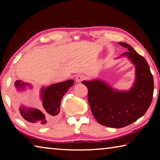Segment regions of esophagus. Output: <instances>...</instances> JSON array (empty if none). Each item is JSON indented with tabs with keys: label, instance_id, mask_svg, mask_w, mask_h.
Returning a JSON list of instances; mask_svg holds the SVG:
<instances>
[{
	"label": "esophagus",
	"instance_id": "1",
	"mask_svg": "<svg viewBox=\"0 0 160 160\" xmlns=\"http://www.w3.org/2000/svg\"><path fill=\"white\" fill-rule=\"evenodd\" d=\"M85 79V76L83 75H78V76L75 78V80H76L77 82H81L83 80Z\"/></svg>",
	"mask_w": 160,
	"mask_h": 160
}]
</instances>
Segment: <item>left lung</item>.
<instances>
[{
	"mask_svg": "<svg viewBox=\"0 0 160 160\" xmlns=\"http://www.w3.org/2000/svg\"><path fill=\"white\" fill-rule=\"evenodd\" d=\"M128 51L118 57H126L135 66V78L128 90H118L101 79L84 80L88 89V102L98 123L110 128H123L147 112L152 99L154 80L144 57L131 46L118 42Z\"/></svg>",
	"mask_w": 160,
	"mask_h": 160,
	"instance_id": "left-lung-1",
	"label": "left lung"
}]
</instances>
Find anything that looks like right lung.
Listing matches in <instances>:
<instances>
[{
    "mask_svg": "<svg viewBox=\"0 0 160 160\" xmlns=\"http://www.w3.org/2000/svg\"><path fill=\"white\" fill-rule=\"evenodd\" d=\"M73 84V80H68L42 87L40 90V99L42 102L43 111L21 104L19 112L22 118L34 126H44L55 121L60 112L61 99ZM15 88L18 92H22L28 89H32L33 87L28 82L17 80L15 82Z\"/></svg>",
    "mask_w": 160,
    "mask_h": 160,
    "instance_id": "right-lung-1",
    "label": "right lung"
}]
</instances>
